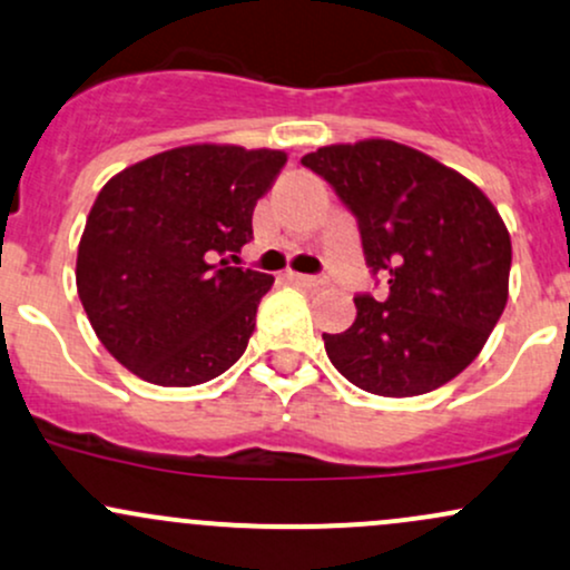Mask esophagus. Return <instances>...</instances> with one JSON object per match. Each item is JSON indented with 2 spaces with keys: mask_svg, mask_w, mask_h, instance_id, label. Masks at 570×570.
<instances>
[{
  "mask_svg": "<svg viewBox=\"0 0 570 570\" xmlns=\"http://www.w3.org/2000/svg\"><path fill=\"white\" fill-rule=\"evenodd\" d=\"M289 278L295 281L299 286H324L327 284V278L324 275H308V273H289Z\"/></svg>",
  "mask_w": 570,
  "mask_h": 570,
  "instance_id": "34e87169",
  "label": "esophagus"
}]
</instances>
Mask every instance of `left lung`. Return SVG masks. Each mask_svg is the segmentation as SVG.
<instances>
[{"label":"left lung","instance_id":"obj_1","mask_svg":"<svg viewBox=\"0 0 570 570\" xmlns=\"http://www.w3.org/2000/svg\"><path fill=\"white\" fill-rule=\"evenodd\" d=\"M303 165L352 210L371 275L346 333H324L343 379L384 397L433 392L476 360L509 299L511 240L495 205L460 173L392 140L327 146Z\"/></svg>","mask_w":570,"mask_h":570}]
</instances>
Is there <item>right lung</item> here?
<instances>
[{
	"mask_svg": "<svg viewBox=\"0 0 570 570\" xmlns=\"http://www.w3.org/2000/svg\"><path fill=\"white\" fill-rule=\"evenodd\" d=\"M284 151L184 146L97 194L78 246V295L102 346L159 386H194L240 360L273 275L229 259L254 240L256 199Z\"/></svg>",
	"mask_w": 570,
	"mask_h": 570,
	"instance_id": "add662e5",
	"label": "right lung"
}]
</instances>
